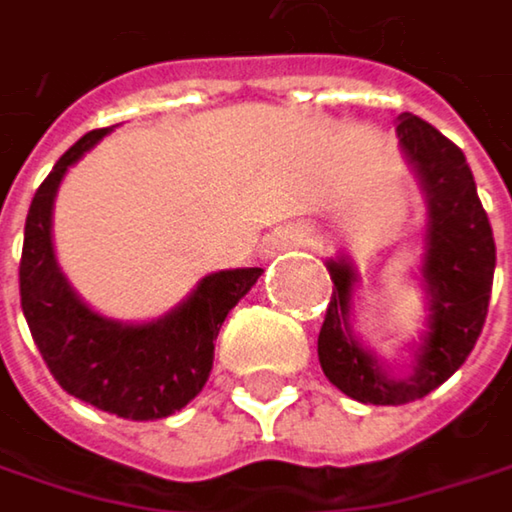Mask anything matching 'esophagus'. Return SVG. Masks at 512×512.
I'll return each instance as SVG.
<instances>
[{
	"mask_svg": "<svg viewBox=\"0 0 512 512\" xmlns=\"http://www.w3.org/2000/svg\"><path fill=\"white\" fill-rule=\"evenodd\" d=\"M290 246H299V237L296 234H278V237H272V252L290 249Z\"/></svg>",
	"mask_w": 512,
	"mask_h": 512,
	"instance_id": "esophagus-1",
	"label": "esophagus"
}]
</instances>
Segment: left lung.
<instances>
[{
    "label": "left lung",
    "mask_w": 512,
    "mask_h": 512,
    "mask_svg": "<svg viewBox=\"0 0 512 512\" xmlns=\"http://www.w3.org/2000/svg\"><path fill=\"white\" fill-rule=\"evenodd\" d=\"M397 139L427 192L430 219L421 266L430 305L427 335L415 350L412 370L391 376L350 329L358 275L350 260L338 257L326 263L335 287L317 338V356L329 382L347 397L373 406H403L427 397L460 370L486 323L495 275L492 225L465 154L433 124L409 112L397 118Z\"/></svg>",
    "instance_id": "left-lung-1"
}]
</instances>
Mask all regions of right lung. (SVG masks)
Returning a JSON list of instances; mask_svg holds the SVG:
<instances>
[{
	"label": "right lung",
	"mask_w": 512,
	"mask_h": 512,
	"mask_svg": "<svg viewBox=\"0 0 512 512\" xmlns=\"http://www.w3.org/2000/svg\"><path fill=\"white\" fill-rule=\"evenodd\" d=\"M106 133L109 127L85 133L38 186L26 216L20 305L41 356L67 394L127 421H156L180 412L204 388L213 370V341L263 269L213 272L174 311L151 323H118L91 311L58 269L52 201L64 171Z\"/></svg>",
	"instance_id": "add662e5"
}]
</instances>
